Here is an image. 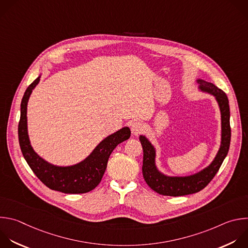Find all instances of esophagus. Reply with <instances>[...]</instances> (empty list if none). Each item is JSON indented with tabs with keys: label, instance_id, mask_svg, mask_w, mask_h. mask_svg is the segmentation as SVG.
<instances>
[{
	"label": "esophagus",
	"instance_id": "esophagus-1",
	"mask_svg": "<svg viewBox=\"0 0 248 248\" xmlns=\"http://www.w3.org/2000/svg\"><path fill=\"white\" fill-rule=\"evenodd\" d=\"M130 129H131L132 135H138L142 133V131L144 130V125L141 122H134L131 124Z\"/></svg>",
	"mask_w": 248,
	"mask_h": 248
}]
</instances>
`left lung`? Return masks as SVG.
I'll return each instance as SVG.
<instances>
[{
  "label": "left lung",
  "mask_w": 248,
  "mask_h": 248,
  "mask_svg": "<svg viewBox=\"0 0 248 248\" xmlns=\"http://www.w3.org/2000/svg\"><path fill=\"white\" fill-rule=\"evenodd\" d=\"M199 90L213 95L221 113V144L220 148L208 167L188 176H169L160 172L155 166V149L144 135L139 136L143 148V177L148 186L159 195L178 197L195 194L205 188L218 172L225 159L231 142L230 106L226 93L204 79H197Z\"/></svg>",
  "instance_id": "1"
}]
</instances>
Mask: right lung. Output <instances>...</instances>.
I'll list each match as a JSON object with an SVG mask.
<instances>
[{"mask_svg": "<svg viewBox=\"0 0 248 248\" xmlns=\"http://www.w3.org/2000/svg\"><path fill=\"white\" fill-rule=\"evenodd\" d=\"M41 76L27 88L20 105L18 139L22 155L36 176L49 189L64 194L88 193L100 183L111 153L120 143L130 137V129L124 126L110 134L84 160L73 166L59 167L47 162L34 151L27 129V104Z\"/></svg>", "mask_w": 248, "mask_h": 248, "instance_id": "obj_1", "label": "right lung"}]
</instances>
